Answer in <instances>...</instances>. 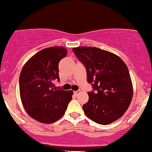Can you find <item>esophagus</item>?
I'll list each match as a JSON object with an SVG mask.
<instances>
[{"label": "esophagus", "mask_w": 152, "mask_h": 152, "mask_svg": "<svg viewBox=\"0 0 152 152\" xmlns=\"http://www.w3.org/2000/svg\"><path fill=\"white\" fill-rule=\"evenodd\" d=\"M79 93H80V91H79V90L76 91H74V94L75 95H76V96H78V94H79Z\"/></svg>", "instance_id": "1"}]
</instances>
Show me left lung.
Here are the masks:
<instances>
[{"label": "left lung", "mask_w": 152, "mask_h": 152, "mask_svg": "<svg viewBox=\"0 0 152 152\" xmlns=\"http://www.w3.org/2000/svg\"><path fill=\"white\" fill-rule=\"evenodd\" d=\"M73 51L86 70L93 91L83 105L85 114L99 124L112 123L125 113L133 96L128 68L118 56L96 48L77 47Z\"/></svg>", "instance_id": "1"}]
</instances>
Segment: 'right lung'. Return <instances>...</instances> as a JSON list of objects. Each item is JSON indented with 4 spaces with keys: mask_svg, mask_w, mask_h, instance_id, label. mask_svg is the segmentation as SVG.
<instances>
[{
    "mask_svg": "<svg viewBox=\"0 0 152 152\" xmlns=\"http://www.w3.org/2000/svg\"><path fill=\"white\" fill-rule=\"evenodd\" d=\"M67 55L64 47H50L36 53L23 67L19 77L20 95L24 109L41 123L56 121L72 99V91L55 86L59 81L58 64Z\"/></svg>",
    "mask_w": 152,
    "mask_h": 152,
    "instance_id": "obj_1",
    "label": "right lung"
}]
</instances>
